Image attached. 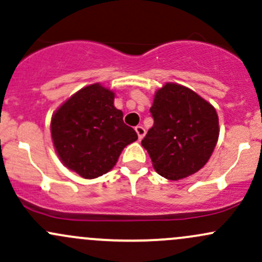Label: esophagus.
Listing matches in <instances>:
<instances>
[{"mask_svg": "<svg viewBox=\"0 0 262 262\" xmlns=\"http://www.w3.org/2000/svg\"><path fill=\"white\" fill-rule=\"evenodd\" d=\"M135 131H136L137 136H139V140H142L143 136H145V134H146L145 128H143L142 126H136V127H135Z\"/></svg>", "mask_w": 262, "mask_h": 262, "instance_id": "esophagus-1", "label": "esophagus"}]
</instances>
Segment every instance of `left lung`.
Segmentation results:
<instances>
[{"label": "left lung", "mask_w": 262, "mask_h": 262, "mask_svg": "<svg viewBox=\"0 0 262 262\" xmlns=\"http://www.w3.org/2000/svg\"><path fill=\"white\" fill-rule=\"evenodd\" d=\"M150 112L154 126L141 145L156 172L176 181L204 167L219 139L213 106L187 87L166 83L155 94Z\"/></svg>", "instance_id": "8db88e82"}]
</instances>
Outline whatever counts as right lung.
Returning <instances> with one entry per match:
<instances>
[{
    "label": "right lung",
    "mask_w": 262,
    "mask_h": 262,
    "mask_svg": "<svg viewBox=\"0 0 262 262\" xmlns=\"http://www.w3.org/2000/svg\"><path fill=\"white\" fill-rule=\"evenodd\" d=\"M115 94L100 83L81 89L61 106L51 120L53 146L61 161L83 179L108 172L123 147L137 134L123 122L114 106Z\"/></svg>",
    "instance_id": "obj_1"
}]
</instances>
